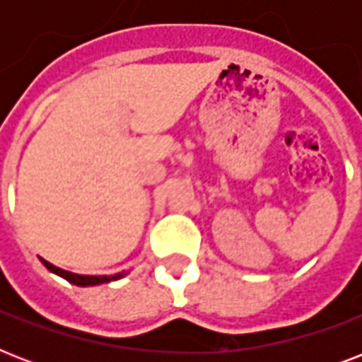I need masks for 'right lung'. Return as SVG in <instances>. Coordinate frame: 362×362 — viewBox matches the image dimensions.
Segmentation results:
<instances>
[{"instance_id": "obj_1", "label": "right lung", "mask_w": 362, "mask_h": 362, "mask_svg": "<svg viewBox=\"0 0 362 362\" xmlns=\"http://www.w3.org/2000/svg\"><path fill=\"white\" fill-rule=\"evenodd\" d=\"M41 263L47 267L52 274H58L62 276L64 280H67L69 284L73 286H78V287H90V286H101V284H109V281H116L124 278V276L129 274V270H122L118 274H103V276H90V274H75V272H69V270H64L59 269V267H54L52 263H48L45 259L41 257Z\"/></svg>"}]
</instances>
